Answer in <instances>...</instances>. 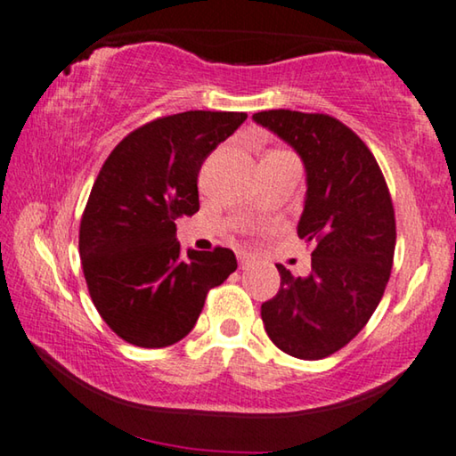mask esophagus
Wrapping results in <instances>:
<instances>
[{
  "mask_svg": "<svg viewBox=\"0 0 456 456\" xmlns=\"http://www.w3.org/2000/svg\"><path fill=\"white\" fill-rule=\"evenodd\" d=\"M250 261H253V256H250L248 253H239V265H240L242 269H244V267H247Z\"/></svg>",
  "mask_w": 456,
  "mask_h": 456,
  "instance_id": "esophagus-1",
  "label": "esophagus"
}]
</instances>
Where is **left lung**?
Masks as SVG:
<instances>
[{"label": "left lung", "instance_id": "obj_1", "mask_svg": "<svg viewBox=\"0 0 456 456\" xmlns=\"http://www.w3.org/2000/svg\"><path fill=\"white\" fill-rule=\"evenodd\" d=\"M253 118L302 158L298 236L313 244L306 277L277 265L280 292L261 305L263 325L281 352L327 358L364 329L385 294L397 240L391 195L372 151L338 118L286 109Z\"/></svg>", "mask_w": 456, "mask_h": 456}]
</instances>
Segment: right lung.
Returning <instances> with one entry per match:
<instances>
[{
  "mask_svg": "<svg viewBox=\"0 0 456 456\" xmlns=\"http://www.w3.org/2000/svg\"><path fill=\"white\" fill-rule=\"evenodd\" d=\"M244 118L222 110L156 118L131 131L102 164L82 216L80 256L98 314L127 343L181 341L209 289L236 269L230 248L184 253L175 220L200 209L201 164Z\"/></svg>",
  "mask_w": 456,
  "mask_h": 456,
  "instance_id": "obj_1",
  "label": "right lung"
}]
</instances>
